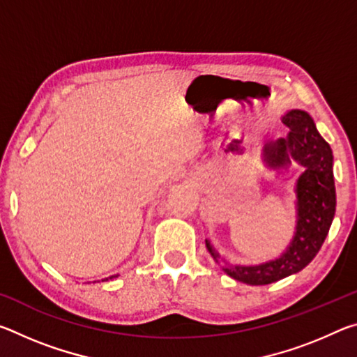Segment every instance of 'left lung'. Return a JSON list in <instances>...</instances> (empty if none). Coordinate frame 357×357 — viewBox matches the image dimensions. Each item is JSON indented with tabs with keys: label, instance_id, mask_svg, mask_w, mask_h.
<instances>
[{
	"label": "left lung",
	"instance_id": "obj_1",
	"mask_svg": "<svg viewBox=\"0 0 357 357\" xmlns=\"http://www.w3.org/2000/svg\"><path fill=\"white\" fill-rule=\"evenodd\" d=\"M282 123L288 128L285 138L266 143L263 160L273 170L288 168L291 162L304 167L296 183V231L279 258L255 266L229 264L206 239L211 255L223 261V273L247 285H268L299 273L317 257L328 236L335 214L334 155L328 142L319 135L312 116L304 110H289Z\"/></svg>",
	"mask_w": 357,
	"mask_h": 357
}]
</instances>
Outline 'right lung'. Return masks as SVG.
<instances>
[{"label":"right lung","instance_id":"right-lung-1","mask_svg":"<svg viewBox=\"0 0 357 357\" xmlns=\"http://www.w3.org/2000/svg\"><path fill=\"white\" fill-rule=\"evenodd\" d=\"M113 277H118V275H112V277H108V279H113ZM108 279H105V280H108Z\"/></svg>","mask_w":357,"mask_h":357}]
</instances>
